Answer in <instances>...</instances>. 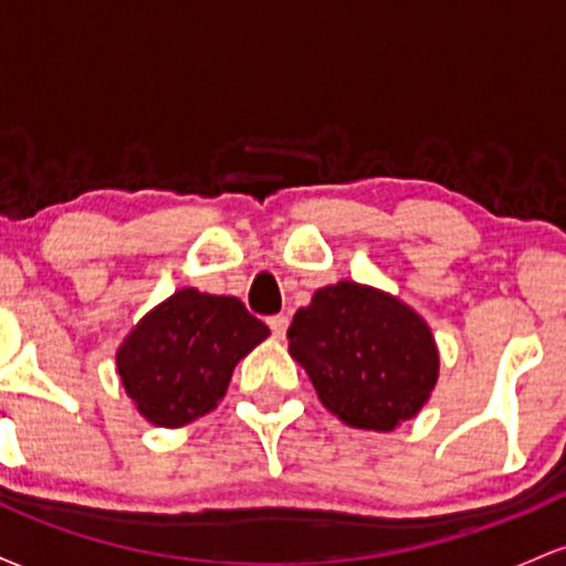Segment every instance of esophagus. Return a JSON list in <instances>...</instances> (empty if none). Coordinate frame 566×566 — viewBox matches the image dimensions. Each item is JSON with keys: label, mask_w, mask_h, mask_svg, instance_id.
Instances as JSON below:
<instances>
[{"label": "esophagus", "mask_w": 566, "mask_h": 566, "mask_svg": "<svg viewBox=\"0 0 566 566\" xmlns=\"http://www.w3.org/2000/svg\"><path fill=\"white\" fill-rule=\"evenodd\" d=\"M269 327H271V333H274V337H279V340H282V337L287 335L290 319L284 314H276V316H271V319H269Z\"/></svg>", "instance_id": "esophagus-1"}]
</instances>
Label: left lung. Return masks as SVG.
I'll use <instances>...</instances> for the list:
<instances>
[{
  "instance_id": "obj_1",
  "label": "left lung",
  "mask_w": 566,
  "mask_h": 566,
  "mask_svg": "<svg viewBox=\"0 0 566 566\" xmlns=\"http://www.w3.org/2000/svg\"><path fill=\"white\" fill-rule=\"evenodd\" d=\"M287 337L322 405L361 431L386 433L412 420L439 380V348L423 316L350 279L316 290Z\"/></svg>"
}]
</instances>
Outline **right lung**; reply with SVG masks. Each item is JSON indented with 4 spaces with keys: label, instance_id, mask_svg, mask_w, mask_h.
I'll use <instances>...</instances> for the list:
<instances>
[{
    "label": "right lung",
    "instance_id": "obj_1",
    "mask_svg": "<svg viewBox=\"0 0 566 566\" xmlns=\"http://www.w3.org/2000/svg\"><path fill=\"white\" fill-rule=\"evenodd\" d=\"M269 335L239 297L184 287L129 329L116 373L148 423L180 428L218 407L233 367Z\"/></svg>",
    "mask_w": 566,
    "mask_h": 566
}]
</instances>
